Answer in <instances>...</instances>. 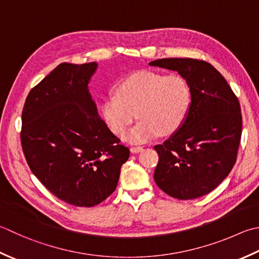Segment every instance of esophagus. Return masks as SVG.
I'll return each mask as SVG.
<instances>
[{
	"label": "esophagus",
	"instance_id": "1",
	"mask_svg": "<svg viewBox=\"0 0 259 259\" xmlns=\"http://www.w3.org/2000/svg\"><path fill=\"white\" fill-rule=\"evenodd\" d=\"M130 150L133 151L134 154H138V153H140V151L144 150V147H141V146H135V147H131Z\"/></svg>",
	"mask_w": 259,
	"mask_h": 259
}]
</instances>
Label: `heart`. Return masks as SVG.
<instances>
[{"mask_svg": "<svg viewBox=\"0 0 259 259\" xmlns=\"http://www.w3.org/2000/svg\"><path fill=\"white\" fill-rule=\"evenodd\" d=\"M191 106V89L180 75H164L150 70L137 72L123 79L101 102V115L116 136L139 119L123 136L130 144H144L160 134L169 136L184 123Z\"/></svg>", "mask_w": 259, "mask_h": 259, "instance_id": "obj_1", "label": "heart"}]
</instances>
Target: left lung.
<instances>
[{
	"label": "left lung",
	"mask_w": 259,
	"mask_h": 259,
	"mask_svg": "<svg viewBox=\"0 0 259 259\" xmlns=\"http://www.w3.org/2000/svg\"><path fill=\"white\" fill-rule=\"evenodd\" d=\"M150 66L175 70L191 89V106L181 128L155 146L159 161L154 180L166 194L192 200L213 191L229 175L241 137L240 104L211 64L163 58Z\"/></svg>",
	"instance_id": "8db88e82"
}]
</instances>
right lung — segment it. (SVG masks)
I'll return each mask as SVG.
<instances>
[{
  "label": "right lung",
  "instance_id": "right-lung-1",
  "mask_svg": "<svg viewBox=\"0 0 259 259\" xmlns=\"http://www.w3.org/2000/svg\"><path fill=\"white\" fill-rule=\"evenodd\" d=\"M98 63H63L30 91L21 144L34 176L76 206L100 204L113 193L130 150L98 112L89 84Z\"/></svg>",
  "mask_w": 259,
  "mask_h": 259
}]
</instances>
